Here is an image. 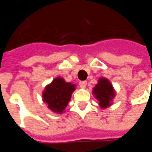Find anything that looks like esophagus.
<instances>
[{"label": "esophagus", "instance_id": "esophagus-1", "mask_svg": "<svg viewBox=\"0 0 152 152\" xmlns=\"http://www.w3.org/2000/svg\"><path fill=\"white\" fill-rule=\"evenodd\" d=\"M86 85H87V82H86V81H80V82L79 83V86L81 89H85L86 87Z\"/></svg>", "mask_w": 152, "mask_h": 152}]
</instances>
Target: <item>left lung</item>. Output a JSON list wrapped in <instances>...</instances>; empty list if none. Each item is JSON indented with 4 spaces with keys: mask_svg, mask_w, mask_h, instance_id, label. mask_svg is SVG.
<instances>
[{
    "mask_svg": "<svg viewBox=\"0 0 152 152\" xmlns=\"http://www.w3.org/2000/svg\"><path fill=\"white\" fill-rule=\"evenodd\" d=\"M93 94L99 102V106L102 108H107L112 105V99L115 97V91L112 85L106 78H100L99 83L93 89Z\"/></svg>",
    "mask_w": 152,
    "mask_h": 152,
    "instance_id": "8db88e82",
    "label": "left lung"
}]
</instances>
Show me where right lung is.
Listing matches in <instances>:
<instances>
[{"instance_id": "obj_1", "label": "right lung", "mask_w": 152, "mask_h": 152, "mask_svg": "<svg viewBox=\"0 0 152 152\" xmlns=\"http://www.w3.org/2000/svg\"><path fill=\"white\" fill-rule=\"evenodd\" d=\"M75 86L61 77H57L45 87L42 94L43 101L51 111L61 114L71 100L72 94L76 89Z\"/></svg>"}]
</instances>
